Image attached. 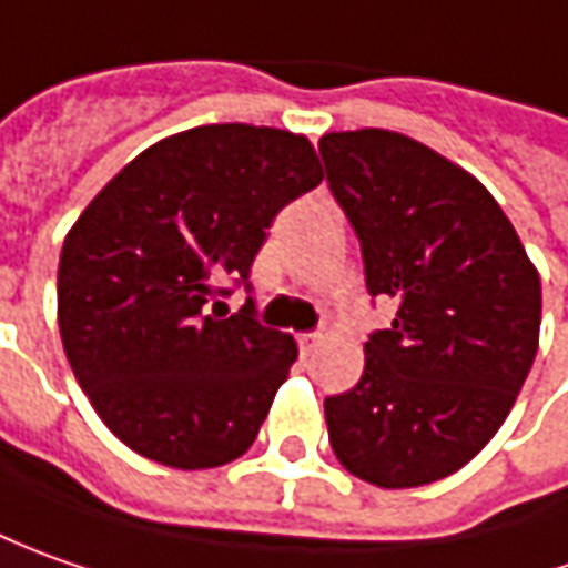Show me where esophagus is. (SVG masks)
<instances>
[{"label":"esophagus","mask_w":568,"mask_h":568,"mask_svg":"<svg viewBox=\"0 0 568 568\" xmlns=\"http://www.w3.org/2000/svg\"><path fill=\"white\" fill-rule=\"evenodd\" d=\"M321 343V333H298V348H302V355H311L314 348Z\"/></svg>","instance_id":"esophagus-1"}]
</instances>
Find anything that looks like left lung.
<instances>
[{"instance_id":"8db88e82","label":"left lung","mask_w":568,"mask_h":568,"mask_svg":"<svg viewBox=\"0 0 568 568\" xmlns=\"http://www.w3.org/2000/svg\"><path fill=\"white\" fill-rule=\"evenodd\" d=\"M389 329L362 381L323 402L345 471L386 490L459 471L506 420L538 355L540 276L494 194L437 150L383 131L321 138Z\"/></svg>"}]
</instances>
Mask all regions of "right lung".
<instances>
[{
  "label": "right lung",
  "mask_w": 568,
  "mask_h": 568,
  "mask_svg": "<svg viewBox=\"0 0 568 568\" xmlns=\"http://www.w3.org/2000/svg\"><path fill=\"white\" fill-rule=\"evenodd\" d=\"M304 134L201 125L138 153L71 225L59 333L90 405L144 459L197 471L257 440L298 345L220 311L276 213L321 185ZM214 307L210 308L209 304Z\"/></svg>",
  "instance_id": "1"
}]
</instances>
